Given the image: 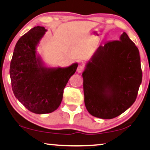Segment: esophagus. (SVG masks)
<instances>
[{"instance_id": "esophagus-1", "label": "esophagus", "mask_w": 150, "mask_h": 150, "mask_svg": "<svg viewBox=\"0 0 150 150\" xmlns=\"http://www.w3.org/2000/svg\"><path fill=\"white\" fill-rule=\"evenodd\" d=\"M84 69H85V65L83 64H79V66H78V67H77V71H78V73H82L83 71H84Z\"/></svg>"}]
</instances>
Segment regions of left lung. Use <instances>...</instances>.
<instances>
[{"label":"left lung","instance_id":"8db88e82","mask_svg":"<svg viewBox=\"0 0 150 150\" xmlns=\"http://www.w3.org/2000/svg\"><path fill=\"white\" fill-rule=\"evenodd\" d=\"M85 105L93 117L111 119L135 102L142 80L139 52L124 32L100 46L83 73Z\"/></svg>","mask_w":150,"mask_h":150}]
</instances>
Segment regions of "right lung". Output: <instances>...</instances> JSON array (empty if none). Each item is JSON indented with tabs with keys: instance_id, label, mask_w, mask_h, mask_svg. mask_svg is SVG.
I'll return each mask as SVG.
<instances>
[{
	"instance_id": "1",
	"label": "right lung",
	"mask_w": 150,
	"mask_h": 150,
	"mask_svg": "<svg viewBox=\"0 0 150 150\" xmlns=\"http://www.w3.org/2000/svg\"><path fill=\"white\" fill-rule=\"evenodd\" d=\"M46 30L35 26L20 38L10 64L11 86L15 96L35 114H48L61 104L64 89L75 73L77 63L67 68L48 69L35 56L39 40Z\"/></svg>"
}]
</instances>
